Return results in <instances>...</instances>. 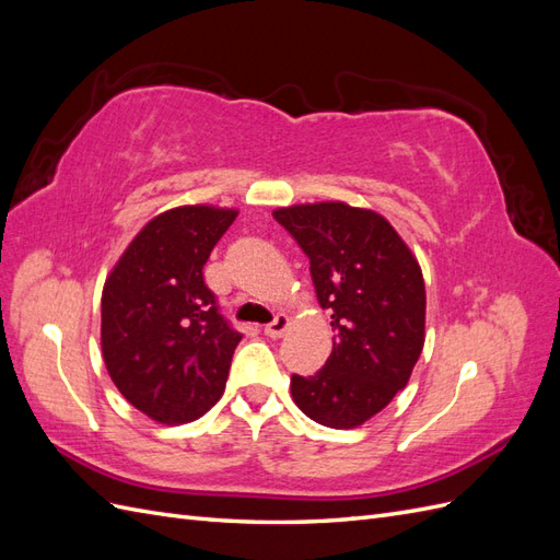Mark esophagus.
I'll list each match as a JSON object with an SVG mask.
<instances>
[{
  "mask_svg": "<svg viewBox=\"0 0 560 560\" xmlns=\"http://www.w3.org/2000/svg\"><path fill=\"white\" fill-rule=\"evenodd\" d=\"M290 325H292L290 317H287L284 313H280V315H276L273 322H270V325L264 327V334L270 336V338H280V336L287 334V329H290Z\"/></svg>",
  "mask_w": 560,
  "mask_h": 560,
  "instance_id": "1",
  "label": "esophagus"
}]
</instances>
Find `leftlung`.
I'll return each mask as SVG.
<instances>
[{"mask_svg": "<svg viewBox=\"0 0 560 560\" xmlns=\"http://www.w3.org/2000/svg\"><path fill=\"white\" fill-rule=\"evenodd\" d=\"M311 259L334 346L315 376H292V399L334 430L360 428L395 399L425 346V280L387 219L343 200L273 210Z\"/></svg>", "mask_w": 560, "mask_h": 560, "instance_id": "1", "label": "left lung"}]
</instances>
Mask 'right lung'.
<instances>
[{"label": "right lung", "instance_id": "right-lung-1", "mask_svg": "<svg viewBox=\"0 0 560 560\" xmlns=\"http://www.w3.org/2000/svg\"><path fill=\"white\" fill-rule=\"evenodd\" d=\"M233 208L179 206L140 229L103 287L100 343L109 378L135 409L184 425L222 397L241 334L202 280Z\"/></svg>", "mask_w": 560, "mask_h": 560}]
</instances>
